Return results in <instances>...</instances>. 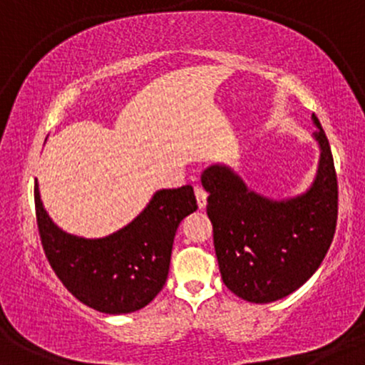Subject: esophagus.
Instances as JSON below:
<instances>
[{
  "label": "esophagus",
  "mask_w": 365,
  "mask_h": 365,
  "mask_svg": "<svg viewBox=\"0 0 365 365\" xmlns=\"http://www.w3.org/2000/svg\"><path fill=\"white\" fill-rule=\"evenodd\" d=\"M194 190H195V197H197V204H199V207L202 209L207 204V192L204 190V187H200V185H195Z\"/></svg>",
  "instance_id": "34e87169"
}]
</instances>
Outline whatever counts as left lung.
<instances>
[{"mask_svg": "<svg viewBox=\"0 0 365 365\" xmlns=\"http://www.w3.org/2000/svg\"><path fill=\"white\" fill-rule=\"evenodd\" d=\"M321 145L319 171L311 190L269 200L245 187L225 166L202 173L207 216L221 278L237 297L267 304L290 295L321 266L338 220V180L328 137L312 115Z\"/></svg>", "mask_w": 365, "mask_h": 365, "instance_id": "left-lung-1", "label": "left lung"}]
</instances>
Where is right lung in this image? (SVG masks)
Returning a JSON list of instances; mask_svg holds the SVG:
<instances>
[{
	"label": "right lung",
	"mask_w": 365,
	"mask_h": 365,
	"mask_svg": "<svg viewBox=\"0 0 365 365\" xmlns=\"http://www.w3.org/2000/svg\"><path fill=\"white\" fill-rule=\"evenodd\" d=\"M37 228L46 259L75 299L104 314L145 307L165 287L175 233L197 209L190 185L159 190L128 226L87 240L61 232L46 215L34 185Z\"/></svg>",
	"instance_id": "1"
}]
</instances>
